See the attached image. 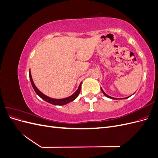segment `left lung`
<instances>
[{
    "mask_svg": "<svg viewBox=\"0 0 158 158\" xmlns=\"http://www.w3.org/2000/svg\"><path fill=\"white\" fill-rule=\"evenodd\" d=\"M101 89H102V92H103V94L105 95H106V96L107 97V98H110V99H117V98H112V97H111V96H109V95H108L107 94H106V93H105V92H104V91L102 89V88H101ZM128 98H129V97H128ZM125 98V99H126V98Z\"/></svg>",
    "mask_w": 158,
    "mask_h": 158,
    "instance_id": "left-lung-1",
    "label": "left lung"
}]
</instances>
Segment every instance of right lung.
<instances>
[{
  "label": "right lung",
  "mask_w": 158,
  "mask_h": 158,
  "mask_svg": "<svg viewBox=\"0 0 158 158\" xmlns=\"http://www.w3.org/2000/svg\"><path fill=\"white\" fill-rule=\"evenodd\" d=\"M29 74H30V81H31L32 87H33V89L35 90V93L38 95H39V96L41 99H43L44 100H45V102H48V103H49L51 104L55 105V106H64V105L67 104V103H70L71 102H73L74 100L75 99H76V98L78 96V95L80 94V89H81V84H82V82L80 84L78 89L76 90V92L73 95H70V96L67 97V98H63V99H54V98H51L50 97L47 96V95H45V94H44L42 92H41L35 86V85L34 84V83H33V79H32V77H31L30 70L29 71Z\"/></svg>",
  "instance_id": "add662e5"
}]
</instances>
